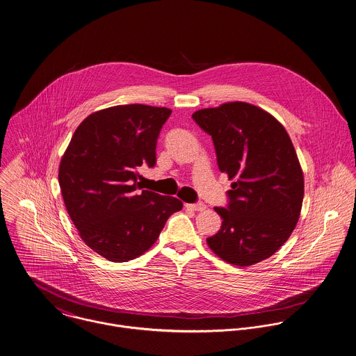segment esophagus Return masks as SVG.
<instances>
[{
    "mask_svg": "<svg viewBox=\"0 0 356 356\" xmlns=\"http://www.w3.org/2000/svg\"><path fill=\"white\" fill-rule=\"evenodd\" d=\"M188 208L193 209V211H204L207 208V205L204 202H195V204H186Z\"/></svg>",
    "mask_w": 356,
    "mask_h": 356,
    "instance_id": "obj_1",
    "label": "esophagus"
}]
</instances>
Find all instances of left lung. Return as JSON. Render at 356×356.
<instances>
[{"label":"left lung","mask_w":356,"mask_h":356,"mask_svg":"<svg viewBox=\"0 0 356 356\" xmlns=\"http://www.w3.org/2000/svg\"><path fill=\"white\" fill-rule=\"evenodd\" d=\"M212 137L218 165L231 184L227 208L215 207L220 229L207 238L228 264L254 265L276 253L298 223L303 172L289 133L257 106L229 102L192 115Z\"/></svg>","instance_id":"left-lung-1"}]
</instances>
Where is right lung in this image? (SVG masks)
Wrapping results in <instances>:
<instances>
[{"instance_id": "obj_1", "label": "right lung", "mask_w": 356, "mask_h": 356, "mask_svg": "<svg viewBox=\"0 0 356 356\" xmlns=\"http://www.w3.org/2000/svg\"><path fill=\"white\" fill-rule=\"evenodd\" d=\"M171 115L165 107L114 106L88 115L60 163L66 211L81 239L97 254L127 262L145 253L182 201L138 192L137 168L156 164V141Z\"/></svg>"}]
</instances>
